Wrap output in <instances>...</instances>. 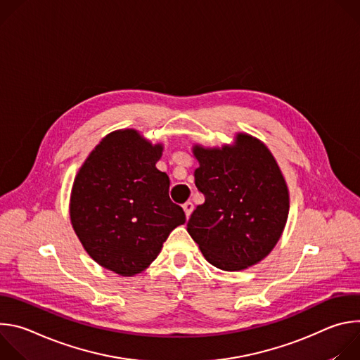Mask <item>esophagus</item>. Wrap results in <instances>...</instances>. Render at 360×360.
<instances>
[{
	"label": "esophagus",
	"mask_w": 360,
	"mask_h": 360,
	"mask_svg": "<svg viewBox=\"0 0 360 360\" xmlns=\"http://www.w3.org/2000/svg\"><path fill=\"white\" fill-rule=\"evenodd\" d=\"M182 208H184V211H185L186 218H189L191 214H192V211H193V203H192L191 200H188V202H185V203L182 205Z\"/></svg>",
	"instance_id": "obj_1"
}]
</instances>
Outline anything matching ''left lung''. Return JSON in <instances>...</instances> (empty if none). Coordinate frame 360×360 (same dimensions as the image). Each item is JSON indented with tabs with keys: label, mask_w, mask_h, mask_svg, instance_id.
I'll return each mask as SVG.
<instances>
[{
	"label": "left lung",
	"mask_w": 360,
	"mask_h": 360,
	"mask_svg": "<svg viewBox=\"0 0 360 360\" xmlns=\"http://www.w3.org/2000/svg\"><path fill=\"white\" fill-rule=\"evenodd\" d=\"M195 185L205 202L188 221V232L207 261L240 271L262 261L285 228L289 195L269 149L239 134L232 146H195Z\"/></svg>",
	"instance_id": "8db88e82"
}]
</instances>
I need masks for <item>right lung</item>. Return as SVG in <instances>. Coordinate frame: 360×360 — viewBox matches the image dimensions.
Segmentation results:
<instances>
[{
  "mask_svg": "<svg viewBox=\"0 0 360 360\" xmlns=\"http://www.w3.org/2000/svg\"><path fill=\"white\" fill-rule=\"evenodd\" d=\"M162 146L134 129L102 139L72 186L71 222L91 258L122 276L142 272L160 255L185 212L157 169Z\"/></svg>",
  "mask_w": 360,
  "mask_h": 360,
  "instance_id": "obj_1",
  "label": "right lung"
}]
</instances>
